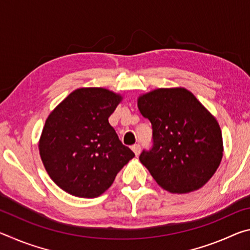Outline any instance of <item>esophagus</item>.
Masks as SVG:
<instances>
[{
	"label": "esophagus",
	"mask_w": 250,
	"mask_h": 250,
	"mask_svg": "<svg viewBox=\"0 0 250 250\" xmlns=\"http://www.w3.org/2000/svg\"><path fill=\"white\" fill-rule=\"evenodd\" d=\"M131 149H132V151L134 152L135 155H139V154H140V152H141V146L140 145H134V146H131Z\"/></svg>",
	"instance_id": "34e87169"
}]
</instances>
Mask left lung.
<instances>
[{"instance_id":"8db88e82","label":"left lung","mask_w":250,"mask_h":250,"mask_svg":"<svg viewBox=\"0 0 250 250\" xmlns=\"http://www.w3.org/2000/svg\"><path fill=\"white\" fill-rule=\"evenodd\" d=\"M138 107L152 125V146L139 159L156 183L177 194L206 184L223 158L216 119L184 88L151 91L139 98Z\"/></svg>"}]
</instances>
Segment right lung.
I'll return each mask as SVG.
<instances>
[{"label":"right lung","instance_id":"add662e5","mask_svg":"<svg viewBox=\"0 0 250 250\" xmlns=\"http://www.w3.org/2000/svg\"><path fill=\"white\" fill-rule=\"evenodd\" d=\"M120 100L104 88H80L48 116L40 153L50 179L65 192L86 198L101 195L134 156L108 121Z\"/></svg>","mask_w":250,"mask_h":250}]
</instances>
